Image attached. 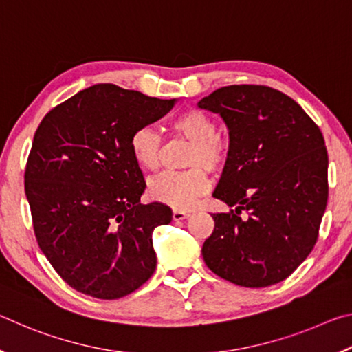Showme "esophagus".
<instances>
[{
	"instance_id": "1",
	"label": "esophagus",
	"mask_w": 352,
	"mask_h": 352,
	"mask_svg": "<svg viewBox=\"0 0 352 352\" xmlns=\"http://www.w3.org/2000/svg\"><path fill=\"white\" fill-rule=\"evenodd\" d=\"M172 217H174V220H183V219H186V217H189V212H186V211H174L172 212Z\"/></svg>"
}]
</instances>
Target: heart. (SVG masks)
I'll use <instances>...</instances> for the list:
<instances>
[{"mask_svg":"<svg viewBox=\"0 0 352 352\" xmlns=\"http://www.w3.org/2000/svg\"><path fill=\"white\" fill-rule=\"evenodd\" d=\"M177 136L190 142L184 158L189 169L166 172L153 178L148 184V194L153 200L168 205L177 211L192 210L200 197L210 189L206 170L217 172L228 160V142L217 135V124L201 110H188L178 115L170 124ZM130 151L141 168L160 169L163 162V140L157 130L142 126L130 135Z\"/></svg>","mask_w":352,"mask_h":352,"instance_id":"b5f03b06","label":"heart"}]
</instances>
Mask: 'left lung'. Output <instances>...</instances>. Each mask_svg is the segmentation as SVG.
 Here are the masks:
<instances>
[{
  "instance_id": "left-lung-1",
  "label": "left lung",
  "mask_w": 352,
  "mask_h": 352,
  "mask_svg": "<svg viewBox=\"0 0 352 352\" xmlns=\"http://www.w3.org/2000/svg\"><path fill=\"white\" fill-rule=\"evenodd\" d=\"M199 107L219 113L230 130L228 160L212 195L236 206L212 214L205 264L243 287L284 281L312 252L326 210L321 130L294 99L265 85L222 87Z\"/></svg>"
}]
</instances>
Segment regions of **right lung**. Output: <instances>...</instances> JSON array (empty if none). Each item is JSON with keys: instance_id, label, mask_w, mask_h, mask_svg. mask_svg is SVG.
Masks as SVG:
<instances>
[{"instance_id": "right-lung-1", "label": "right lung", "mask_w": 352, "mask_h": 352, "mask_svg": "<svg viewBox=\"0 0 352 352\" xmlns=\"http://www.w3.org/2000/svg\"><path fill=\"white\" fill-rule=\"evenodd\" d=\"M158 99L98 83L54 107L34 135L25 170L35 239L69 287L118 300L153 275L152 233L169 206L142 205L146 182L130 135L172 110Z\"/></svg>"}]
</instances>
